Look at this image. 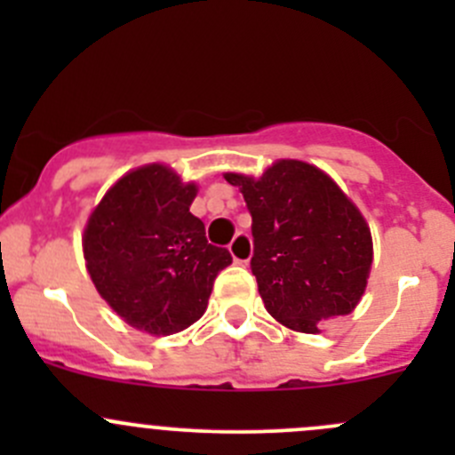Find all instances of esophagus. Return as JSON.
<instances>
[{
  "instance_id": "34e87169",
  "label": "esophagus",
  "mask_w": 455,
  "mask_h": 455,
  "mask_svg": "<svg viewBox=\"0 0 455 455\" xmlns=\"http://www.w3.org/2000/svg\"><path fill=\"white\" fill-rule=\"evenodd\" d=\"M228 251H231L233 259L237 264H246L251 259V255H253V242H251L249 233H237L231 244H228Z\"/></svg>"
}]
</instances>
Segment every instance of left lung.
I'll return each mask as SVG.
<instances>
[{
    "mask_svg": "<svg viewBox=\"0 0 455 455\" xmlns=\"http://www.w3.org/2000/svg\"><path fill=\"white\" fill-rule=\"evenodd\" d=\"M224 178L253 218L251 270L266 310L297 332L350 315L368 283L371 235L337 182L301 160H279L259 180Z\"/></svg>",
    "mask_w": 455,
    "mask_h": 455,
    "instance_id": "obj_1",
    "label": "left lung"
}]
</instances>
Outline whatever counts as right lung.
<instances>
[{"label": "right lung", "mask_w": 455, "mask_h": 455, "mask_svg": "<svg viewBox=\"0 0 455 455\" xmlns=\"http://www.w3.org/2000/svg\"><path fill=\"white\" fill-rule=\"evenodd\" d=\"M196 185L163 164L130 172L92 211L84 233L87 273L123 321L173 334L204 315L213 282L233 261L209 244L189 211Z\"/></svg>", "instance_id": "right-lung-1"}]
</instances>
